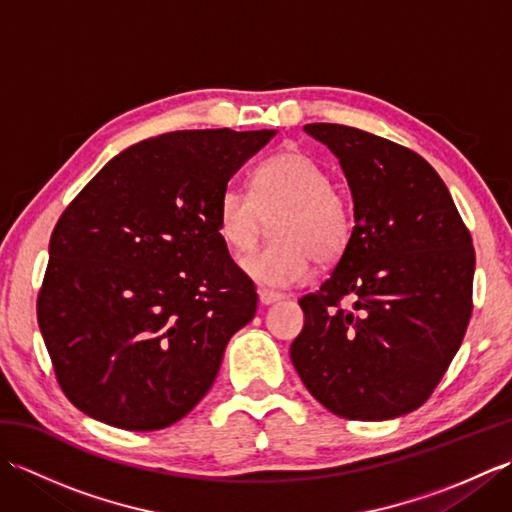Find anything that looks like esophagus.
Masks as SVG:
<instances>
[{
	"label": "esophagus",
	"mask_w": 512,
	"mask_h": 512,
	"mask_svg": "<svg viewBox=\"0 0 512 512\" xmlns=\"http://www.w3.org/2000/svg\"><path fill=\"white\" fill-rule=\"evenodd\" d=\"M257 297H259V303H262V306H270V303H277V301L284 299V295H279V292H275V290H266V288H259Z\"/></svg>",
	"instance_id": "obj_1"
}]
</instances>
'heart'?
Listing matches in <instances>:
<instances>
[{"instance_id": "obj_1", "label": "heart", "mask_w": 512, "mask_h": 512, "mask_svg": "<svg viewBox=\"0 0 512 512\" xmlns=\"http://www.w3.org/2000/svg\"><path fill=\"white\" fill-rule=\"evenodd\" d=\"M330 173L306 151L288 149L264 160L253 173V193L226 184L215 206L217 235L233 253L255 246L266 220L277 242L242 259L257 284L290 288L321 264L339 259L352 237V206L330 187Z\"/></svg>"}]
</instances>
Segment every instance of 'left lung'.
<instances>
[{
	"instance_id": "8db88e82",
	"label": "left lung",
	"mask_w": 512,
	"mask_h": 512,
	"mask_svg": "<svg viewBox=\"0 0 512 512\" xmlns=\"http://www.w3.org/2000/svg\"><path fill=\"white\" fill-rule=\"evenodd\" d=\"M303 129L339 158L354 228L330 279L299 299L306 323L290 345L292 365L336 416H405L462 345L473 310L471 233L416 151L356 127Z\"/></svg>"
}]
</instances>
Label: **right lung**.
<instances>
[{
	"instance_id": "obj_1",
	"label": "right lung",
	"mask_w": 512,
	"mask_h": 512,
	"mask_svg": "<svg viewBox=\"0 0 512 512\" xmlns=\"http://www.w3.org/2000/svg\"><path fill=\"white\" fill-rule=\"evenodd\" d=\"M275 129L171 132L112 158L59 217L37 319L63 394L127 431L198 405L257 292L215 206Z\"/></svg>"
}]
</instances>
